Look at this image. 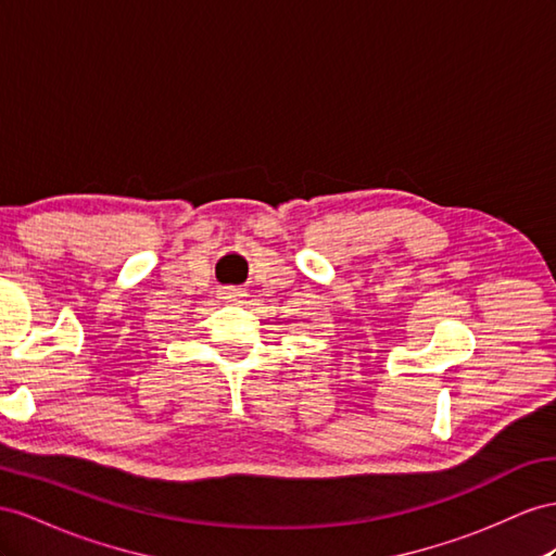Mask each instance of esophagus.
Wrapping results in <instances>:
<instances>
[{
	"label": "esophagus",
	"mask_w": 556,
	"mask_h": 556,
	"mask_svg": "<svg viewBox=\"0 0 556 556\" xmlns=\"http://www.w3.org/2000/svg\"><path fill=\"white\" fill-rule=\"evenodd\" d=\"M247 293H244V289H237V287H225V289H220V298L223 301H227V303H237V301H241V298H244Z\"/></svg>",
	"instance_id": "esophagus-1"
}]
</instances>
